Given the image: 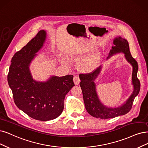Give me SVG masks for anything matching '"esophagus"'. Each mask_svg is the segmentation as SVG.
Returning a JSON list of instances; mask_svg holds the SVG:
<instances>
[{
    "mask_svg": "<svg viewBox=\"0 0 148 148\" xmlns=\"http://www.w3.org/2000/svg\"><path fill=\"white\" fill-rule=\"evenodd\" d=\"M73 80H74V82L75 84V85H77L79 84L80 83V79H79V77L77 75H75L74 77V79H73Z\"/></svg>",
    "mask_w": 148,
    "mask_h": 148,
    "instance_id": "1",
    "label": "esophagus"
}]
</instances>
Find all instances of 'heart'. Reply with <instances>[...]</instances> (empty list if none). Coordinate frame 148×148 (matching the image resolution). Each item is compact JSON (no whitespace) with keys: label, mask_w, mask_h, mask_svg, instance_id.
<instances>
[{"label":"heart","mask_w":148,"mask_h":148,"mask_svg":"<svg viewBox=\"0 0 148 148\" xmlns=\"http://www.w3.org/2000/svg\"><path fill=\"white\" fill-rule=\"evenodd\" d=\"M99 63V57L97 56H91L84 59L79 64V68L84 72H89L96 68Z\"/></svg>","instance_id":"b5f03b06"}]
</instances>
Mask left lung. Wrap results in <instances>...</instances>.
<instances>
[{"label": "left lung", "mask_w": 148, "mask_h": 148, "mask_svg": "<svg viewBox=\"0 0 148 148\" xmlns=\"http://www.w3.org/2000/svg\"><path fill=\"white\" fill-rule=\"evenodd\" d=\"M113 44L114 46H112L107 58L116 53L123 52L125 54L124 56L127 61L132 64L133 67L132 84L134 91L125 103L121 106L117 108H108L103 106L99 101L96 90V85L94 82V80L100 73L101 66L91 73L80 74L79 75L81 80L80 86L82 91L85 108L90 114L97 118H113L127 113L132 108L135 98L138 95L140 90V82L137 77L138 63L130 52L127 41L121 36H118L114 39Z\"/></svg>", "instance_id": "1"}]
</instances>
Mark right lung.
I'll return each mask as SVG.
<instances>
[{
    "label": "right lung",
    "mask_w": 148,
    "mask_h": 148,
    "mask_svg": "<svg viewBox=\"0 0 148 148\" xmlns=\"http://www.w3.org/2000/svg\"><path fill=\"white\" fill-rule=\"evenodd\" d=\"M46 36V32L40 30L15 53L7 77L16 106L32 118L43 121L56 119L61 114L65 96L75 86L73 75L52 76L45 82L33 79L29 65L42 47Z\"/></svg>",
    "instance_id": "obj_1"
}]
</instances>
